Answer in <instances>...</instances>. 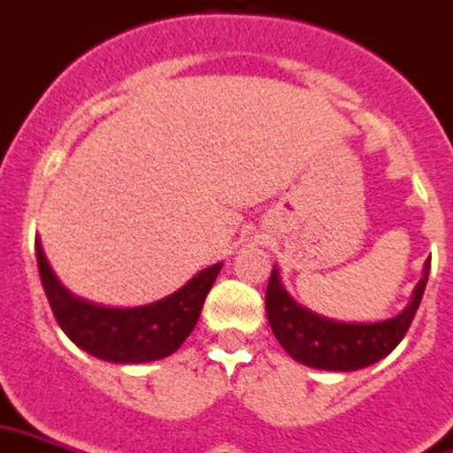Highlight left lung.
I'll use <instances>...</instances> for the list:
<instances>
[{
    "mask_svg": "<svg viewBox=\"0 0 453 453\" xmlns=\"http://www.w3.org/2000/svg\"><path fill=\"white\" fill-rule=\"evenodd\" d=\"M428 272H431V260L424 265V273L412 290L410 303L396 318L357 325V322L329 320L325 315L303 309L302 303L288 295L280 283L279 267H273L265 295L269 326L285 352L303 366L320 368V371H359L385 359L401 343L424 297Z\"/></svg>",
    "mask_w": 453,
    "mask_h": 453,
    "instance_id": "obj_1",
    "label": "left lung"
}]
</instances>
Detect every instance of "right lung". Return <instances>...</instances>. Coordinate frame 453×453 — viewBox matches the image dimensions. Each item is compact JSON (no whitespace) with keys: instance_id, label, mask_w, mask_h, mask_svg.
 <instances>
[{"instance_id":"right-lung-1","label":"right lung","mask_w":453,"mask_h":453,"mask_svg":"<svg viewBox=\"0 0 453 453\" xmlns=\"http://www.w3.org/2000/svg\"><path fill=\"white\" fill-rule=\"evenodd\" d=\"M41 283L57 322L78 348L112 364H147L180 349L193 332L207 292L223 262L197 272L180 290L158 302L119 309L89 302L64 288L36 242Z\"/></svg>"}]
</instances>
